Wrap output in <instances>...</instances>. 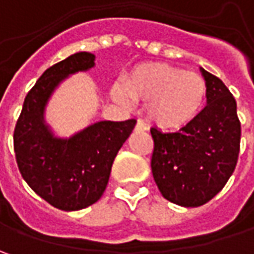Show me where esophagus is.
Returning a JSON list of instances; mask_svg holds the SVG:
<instances>
[{
    "label": "esophagus",
    "mask_w": 254,
    "mask_h": 254,
    "mask_svg": "<svg viewBox=\"0 0 254 254\" xmlns=\"http://www.w3.org/2000/svg\"><path fill=\"white\" fill-rule=\"evenodd\" d=\"M135 130H138V131H147L148 130V126L145 124L144 120H138L137 124H135Z\"/></svg>",
    "instance_id": "34e87169"
}]
</instances>
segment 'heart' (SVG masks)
I'll return each instance as SVG.
<instances>
[{"label":"heart","mask_w":254,"mask_h":254,"mask_svg":"<svg viewBox=\"0 0 254 254\" xmlns=\"http://www.w3.org/2000/svg\"><path fill=\"white\" fill-rule=\"evenodd\" d=\"M126 89L132 99L148 102V119L165 130L181 128L193 122L208 96V86L200 74L165 64L137 69L127 77ZM113 96L120 102L126 100L120 87L113 89Z\"/></svg>","instance_id":"heart-1"}]
</instances>
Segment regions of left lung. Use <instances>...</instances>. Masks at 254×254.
Here are the masks:
<instances>
[{
    "mask_svg": "<svg viewBox=\"0 0 254 254\" xmlns=\"http://www.w3.org/2000/svg\"><path fill=\"white\" fill-rule=\"evenodd\" d=\"M208 86V104L180 131L151 128L154 181L165 199L187 208L209 202L236 168L240 122L236 100L219 77L200 69Z\"/></svg>",
    "mask_w": 254,
    "mask_h": 254,
    "instance_id": "8db88e82",
    "label": "left lung"
}]
</instances>
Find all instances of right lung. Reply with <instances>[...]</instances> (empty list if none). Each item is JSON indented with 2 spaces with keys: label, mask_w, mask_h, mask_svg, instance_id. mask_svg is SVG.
<instances>
[{
  "label": "right lung",
  "mask_w": 254,
  "mask_h": 254,
  "mask_svg": "<svg viewBox=\"0 0 254 254\" xmlns=\"http://www.w3.org/2000/svg\"><path fill=\"white\" fill-rule=\"evenodd\" d=\"M94 66V55L74 54L46 69L25 97L14 130V152L26 184L48 203L79 210L100 199L119 150L135 120L99 122L69 140L52 135L44 109L55 87L67 74Z\"/></svg>",
  "instance_id": "1"
}]
</instances>
